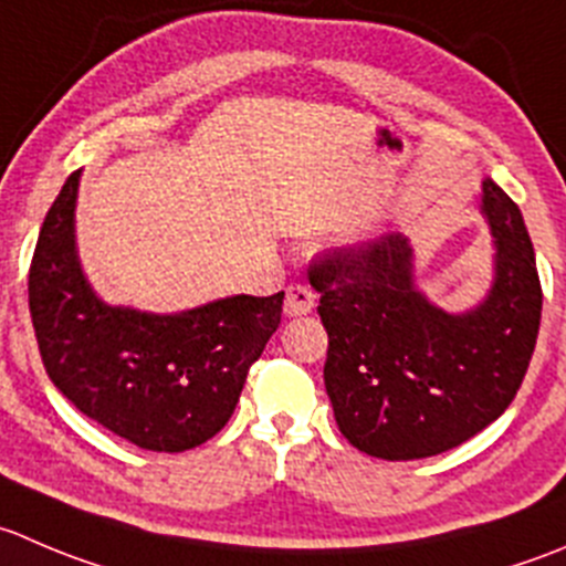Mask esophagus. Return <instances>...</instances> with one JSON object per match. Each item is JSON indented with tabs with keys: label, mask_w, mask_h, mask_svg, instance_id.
Wrapping results in <instances>:
<instances>
[{
	"label": "esophagus",
	"mask_w": 566,
	"mask_h": 566,
	"mask_svg": "<svg viewBox=\"0 0 566 566\" xmlns=\"http://www.w3.org/2000/svg\"><path fill=\"white\" fill-rule=\"evenodd\" d=\"M312 310H315V293L306 284H290L284 293V315L298 317L310 315Z\"/></svg>",
	"instance_id": "1"
}]
</instances>
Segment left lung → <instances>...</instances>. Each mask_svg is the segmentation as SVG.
I'll return each instance as SVG.
<instances>
[{
    "label": "left lung",
    "instance_id": "1",
    "mask_svg": "<svg viewBox=\"0 0 566 566\" xmlns=\"http://www.w3.org/2000/svg\"><path fill=\"white\" fill-rule=\"evenodd\" d=\"M481 190L495 268L473 310L448 312L420 293L415 249L400 232L312 265L334 420L367 457L451 451L495 422L523 384L542 317L534 245L520 207L492 179Z\"/></svg>",
    "mask_w": 566,
    "mask_h": 566
}]
</instances>
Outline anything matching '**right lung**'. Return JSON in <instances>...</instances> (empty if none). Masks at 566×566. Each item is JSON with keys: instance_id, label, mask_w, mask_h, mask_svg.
Instances as JSON below:
<instances>
[{"instance_id": "right-lung-1", "label": "right lung", "mask_w": 566, "mask_h": 566, "mask_svg": "<svg viewBox=\"0 0 566 566\" xmlns=\"http://www.w3.org/2000/svg\"><path fill=\"white\" fill-rule=\"evenodd\" d=\"M82 171L46 212L30 265V315L54 387L132 446L182 453L232 417L249 367L282 321L284 293L229 295L157 315L104 304L80 265L74 234Z\"/></svg>"}]
</instances>
